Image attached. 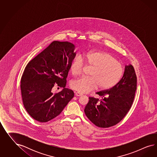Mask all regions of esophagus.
Instances as JSON below:
<instances>
[{
    "label": "esophagus",
    "instance_id": "esophagus-1",
    "mask_svg": "<svg viewBox=\"0 0 157 157\" xmlns=\"http://www.w3.org/2000/svg\"><path fill=\"white\" fill-rule=\"evenodd\" d=\"M75 95L77 96V97H80V96L82 95V94L79 93H78V92H75Z\"/></svg>",
    "mask_w": 157,
    "mask_h": 157
}]
</instances>
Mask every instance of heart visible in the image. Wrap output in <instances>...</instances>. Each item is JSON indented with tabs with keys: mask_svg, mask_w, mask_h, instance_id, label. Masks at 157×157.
I'll use <instances>...</instances> for the list:
<instances>
[{
	"mask_svg": "<svg viewBox=\"0 0 157 157\" xmlns=\"http://www.w3.org/2000/svg\"><path fill=\"white\" fill-rule=\"evenodd\" d=\"M93 67L89 77H81L74 81L71 87L80 93H87L97 89H109L120 79L123 68L116 59L109 53L91 51L82 57H76L72 62L70 71L74 76L82 73L84 64Z\"/></svg>",
	"mask_w": 157,
	"mask_h": 157,
	"instance_id": "b5f03b06",
	"label": "heart"
}]
</instances>
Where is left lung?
<instances>
[{
  "label": "left lung",
  "mask_w": 157,
  "mask_h": 157,
  "mask_svg": "<svg viewBox=\"0 0 157 157\" xmlns=\"http://www.w3.org/2000/svg\"><path fill=\"white\" fill-rule=\"evenodd\" d=\"M137 78L132 64L125 66L123 76L110 89L96 93L101 99L89 97L85 108L87 118L96 126L108 128L119 123L128 112L136 90Z\"/></svg>",
  "instance_id": "1"
}]
</instances>
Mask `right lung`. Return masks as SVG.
Listing matches in <instances>:
<instances>
[{
  "label": "right lung",
  "instance_id": "1",
  "mask_svg": "<svg viewBox=\"0 0 157 157\" xmlns=\"http://www.w3.org/2000/svg\"><path fill=\"white\" fill-rule=\"evenodd\" d=\"M75 46L68 41H54L29 62L21 81L24 106L29 115L41 123L54 119L74 97L66 88V78L76 56ZM62 90L54 94L52 87Z\"/></svg>",
  "mask_w": 157,
  "mask_h": 157
}]
</instances>
